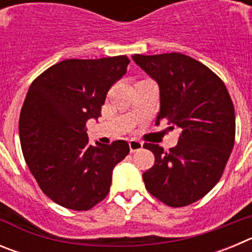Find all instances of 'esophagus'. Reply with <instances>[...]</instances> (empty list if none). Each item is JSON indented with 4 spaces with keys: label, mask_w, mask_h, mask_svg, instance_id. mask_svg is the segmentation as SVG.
<instances>
[{
    "label": "esophagus",
    "mask_w": 252,
    "mask_h": 252,
    "mask_svg": "<svg viewBox=\"0 0 252 252\" xmlns=\"http://www.w3.org/2000/svg\"><path fill=\"white\" fill-rule=\"evenodd\" d=\"M128 146H130L131 153H133V151L141 150V149H142V142L141 141H137V140H130V141H128Z\"/></svg>",
    "instance_id": "34e87169"
}]
</instances>
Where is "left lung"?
I'll use <instances>...</instances> for the list:
<instances>
[{"label": "left lung", "instance_id": "left-lung-1", "mask_svg": "<svg viewBox=\"0 0 252 252\" xmlns=\"http://www.w3.org/2000/svg\"><path fill=\"white\" fill-rule=\"evenodd\" d=\"M133 62L159 84L157 125L180 130L175 148L145 144L155 162L142 174L151 195L170 207L197 202L218 183L235 145V108L221 78L180 54L140 55Z\"/></svg>", "mask_w": 252, "mask_h": 252}]
</instances>
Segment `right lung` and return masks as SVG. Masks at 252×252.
Returning <instances> with one entry per match:
<instances>
[{
	"label": "right lung",
	"mask_w": 252,
	"mask_h": 252,
	"mask_svg": "<svg viewBox=\"0 0 252 252\" xmlns=\"http://www.w3.org/2000/svg\"><path fill=\"white\" fill-rule=\"evenodd\" d=\"M126 55L66 59L31 83L20 113V141L40 189L59 206L88 211L110 192L125 140L88 144L86 124L101 116L107 92L126 73Z\"/></svg>",
	"instance_id": "1"
}]
</instances>
